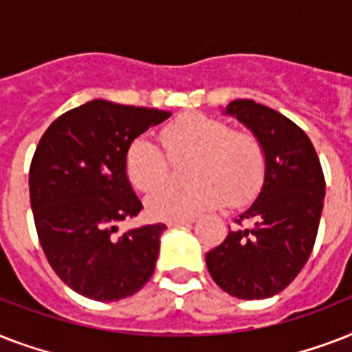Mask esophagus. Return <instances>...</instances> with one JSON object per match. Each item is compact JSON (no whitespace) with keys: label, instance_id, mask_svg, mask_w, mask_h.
I'll return each instance as SVG.
<instances>
[{"label":"esophagus","instance_id":"34e87169","mask_svg":"<svg viewBox=\"0 0 352 352\" xmlns=\"http://www.w3.org/2000/svg\"><path fill=\"white\" fill-rule=\"evenodd\" d=\"M193 223V219H177V221H170L168 226L170 228H175V226H190Z\"/></svg>","mask_w":352,"mask_h":352}]
</instances>
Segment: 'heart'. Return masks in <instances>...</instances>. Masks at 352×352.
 Instances as JSON below:
<instances>
[{
  "instance_id": "1",
  "label": "heart",
  "mask_w": 352,
  "mask_h": 352,
  "mask_svg": "<svg viewBox=\"0 0 352 352\" xmlns=\"http://www.w3.org/2000/svg\"><path fill=\"white\" fill-rule=\"evenodd\" d=\"M173 160L192 159L188 186L160 188L148 199L155 219H192L225 203L241 204L257 192L265 175V151L256 135L232 129L228 122L204 113H186L162 129ZM133 186L153 192L170 177V160L149 138H135L126 153Z\"/></svg>"
}]
</instances>
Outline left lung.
I'll return each mask as SVG.
<instances>
[{
  "label": "left lung",
  "instance_id": "8db88e82",
  "mask_svg": "<svg viewBox=\"0 0 352 352\" xmlns=\"http://www.w3.org/2000/svg\"><path fill=\"white\" fill-rule=\"evenodd\" d=\"M223 115L259 138L265 175L256 201L239 215V228L206 254L210 276L239 300H263L287 289L311 256L325 197V179L305 131L281 113L234 100Z\"/></svg>",
  "mask_w": 352,
  "mask_h": 352
}]
</instances>
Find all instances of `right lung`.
I'll list each match as a JSON object with an SVG mask.
<instances>
[{"label":"right lung","instance_id":"right-lung-1","mask_svg":"<svg viewBox=\"0 0 352 352\" xmlns=\"http://www.w3.org/2000/svg\"><path fill=\"white\" fill-rule=\"evenodd\" d=\"M170 117L96 98L58 117L36 148L29 190L40 245L63 283L89 300H124L153 276L166 225L115 232L142 210L127 149Z\"/></svg>","mask_w":352,"mask_h":352}]
</instances>
